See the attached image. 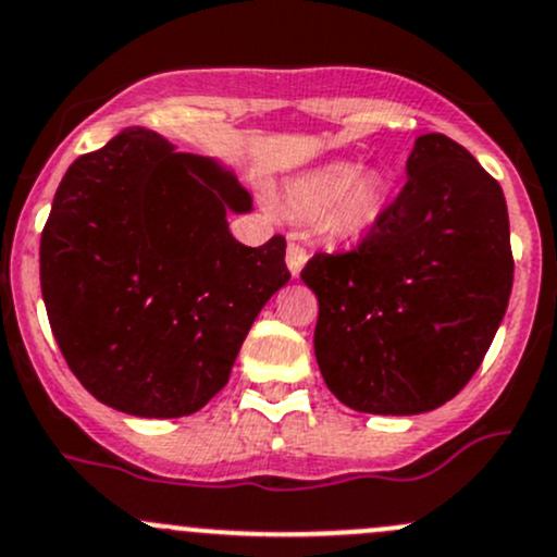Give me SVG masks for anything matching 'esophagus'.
I'll use <instances>...</instances> for the list:
<instances>
[{"instance_id":"obj_1","label":"esophagus","mask_w":557,"mask_h":557,"mask_svg":"<svg viewBox=\"0 0 557 557\" xmlns=\"http://www.w3.org/2000/svg\"><path fill=\"white\" fill-rule=\"evenodd\" d=\"M285 261H288L290 274H294V277H298V274H301V269H304V263H307V248L290 239L288 250H285Z\"/></svg>"}]
</instances>
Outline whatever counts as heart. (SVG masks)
<instances>
[{
	"label": "heart",
	"instance_id": "1",
	"mask_svg": "<svg viewBox=\"0 0 557 557\" xmlns=\"http://www.w3.org/2000/svg\"><path fill=\"white\" fill-rule=\"evenodd\" d=\"M285 200L298 215H314L325 237L357 239L384 215L389 184L379 171H357L349 162H333L290 181Z\"/></svg>",
	"mask_w": 557,
	"mask_h": 557
}]
</instances>
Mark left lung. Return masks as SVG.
Instances as JSON below:
<instances>
[{
	"mask_svg": "<svg viewBox=\"0 0 557 557\" xmlns=\"http://www.w3.org/2000/svg\"><path fill=\"white\" fill-rule=\"evenodd\" d=\"M408 181L347 253H314V357L327 389L362 413L413 417L459 395L512 290L502 186L465 146L426 133Z\"/></svg>",
	"mask_w": 557,
	"mask_h": 557,
	"instance_id": "8db88e82",
	"label": "left lung"
}]
</instances>
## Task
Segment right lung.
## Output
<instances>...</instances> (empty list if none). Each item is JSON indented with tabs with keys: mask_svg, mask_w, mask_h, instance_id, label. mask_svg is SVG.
I'll return each instance as SVG.
<instances>
[{
	"mask_svg": "<svg viewBox=\"0 0 557 557\" xmlns=\"http://www.w3.org/2000/svg\"><path fill=\"white\" fill-rule=\"evenodd\" d=\"M250 195L215 160L127 127L63 175L39 243L52 336L82 386L131 417L200 411L290 280L285 237L237 243Z\"/></svg>",
	"mask_w": 557,
	"mask_h": 557,
	"instance_id": "obj_1",
	"label": "right lung"
}]
</instances>
